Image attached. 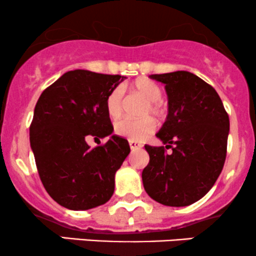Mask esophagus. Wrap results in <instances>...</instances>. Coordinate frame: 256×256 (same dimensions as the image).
I'll list each match as a JSON object with an SVG mask.
<instances>
[{"instance_id": "1", "label": "esophagus", "mask_w": 256, "mask_h": 256, "mask_svg": "<svg viewBox=\"0 0 256 256\" xmlns=\"http://www.w3.org/2000/svg\"><path fill=\"white\" fill-rule=\"evenodd\" d=\"M128 144H130V148H131L132 152L138 150V149L142 148V144H140V143L136 142V140H128Z\"/></svg>"}]
</instances>
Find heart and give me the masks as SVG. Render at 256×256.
<instances>
[{"mask_svg": "<svg viewBox=\"0 0 256 256\" xmlns=\"http://www.w3.org/2000/svg\"><path fill=\"white\" fill-rule=\"evenodd\" d=\"M131 90L148 101L146 104L148 106L144 108L143 113L148 114L150 112L154 116L162 114V104L160 102V98H162V90L156 83L149 80V79H140L131 85ZM106 110L110 118L116 119L120 116L122 110V89L116 88L108 94L107 98H106ZM154 130L155 122L149 116L137 120L128 118L122 119L116 124V132L119 136L128 138L130 140H136V142L143 140Z\"/></svg>", "mask_w": 256, "mask_h": 256, "instance_id": "b5f03b06", "label": "heart"}]
</instances>
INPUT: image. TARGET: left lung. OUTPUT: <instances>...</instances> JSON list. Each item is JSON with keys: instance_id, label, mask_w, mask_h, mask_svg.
I'll use <instances>...</instances> for the list:
<instances>
[{"instance_id": "1", "label": "left lung", "mask_w": 256, "mask_h": 256, "mask_svg": "<svg viewBox=\"0 0 256 256\" xmlns=\"http://www.w3.org/2000/svg\"><path fill=\"white\" fill-rule=\"evenodd\" d=\"M149 77L165 84L168 113L156 134L166 146H144L150 160L143 186L158 204L185 207L204 198L222 173L230 120L218 92L194 73Z\"/></svg>"}]
</instances>
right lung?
<instances>
[{
  "instance_id": "add662e5",
  "label": "right lung",
  "mask_w": 256,
  "mask_h": 256,
  "mask_svg": "<svg viewBox=\"0 0 256 256\" xmlns=\"http://www.w3.org/2000/svg\"><path fill=\"white\" fill-rule=\"evenodd\" d=\"M125 78L74 70L38 98L30 126L31 149L46 192L64 208L91 210L113 195L116 172L130 154V146L112 134L106 98ZM89 136L110 140L90 148Z\"/></svg>"
}]
</instances>
